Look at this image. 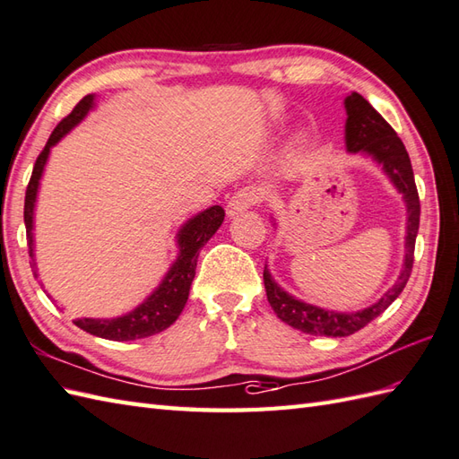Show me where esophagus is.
Instances as JSON below:
<instances>
[{
	"label": "esophagus",
	"instance_id": "esophagus-1",
	"mask_svg": "<svg viewBox=\"0 0 459 459\" xmlns=\"http://www.w3.org/2000/svg\"><path fill=\"white\" fill-rule=\"evenodd\" d=\"M260 201V195L255 194V189H250V187H244V189H238L237 194H234L229 204H227V212L230 217L238 215V212L242 211H248L250 207H254L255 204Z\"/></svg>",
	"mask_w": 459,
	"mask_h": 459
}]
</instances>
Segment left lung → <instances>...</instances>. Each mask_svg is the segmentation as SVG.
Listing matches in <instances>:
<instances>
[{
	"label": "left lung",
	"instance_id": "8db88e82",
	"mask_svg": "<svg viewBox=\"0 0 459 459\" xmlns=\"http://www.w3.org/2000/svg\"><path fill=\"white\" fill-rule=\"evenodd\" d=\"M346 105V146L350 152H366L376 160L385 169L393 184L401 191L404 201H407V254H404L403 272L397 283L381 297V299L364 311L358 313H334L325 311L315 305L303 303L295 299L290 293H285L281 287L272 280L268 270H264V285L265 295L273 308L285 325H290L301 333L315 336H350L358 333L379 316L385 308L397 299L401 291L407 285L412 262H414V240H417L419 221H420V199L417 184H414V174L411 166V158L403 141L393 131V126L383 119V117L371 108L369 101L361 98L359 93H351L344 101Z\"/></svg>",
	"mask_w": 459,
	"mask_h": 459
}]
</instances>
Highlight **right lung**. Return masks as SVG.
<instances>
[{
	"label": "right lung",
	"mask_w": 459,
	"mask_h": 459,
	"mask_svg": "<svg viewBox=\"0 0 459 459\" xmlns=\"http://www.w3.org/2000/svg\"><path fill=\"white\" fill-rule=\"evenodd\" d=\"M93 95H85V98L72 109L70 115L56 125V129L52 131L48 143L42 148L39 154L33 174H30L27 194H25V227H27V244L29 254L33 255V207L37 199V187L39 179L42 174V168L47 164V158L50 152V146H55L60 138L66 134L74 125H78L85 113L91 109ZM222 219H225V211L222 207L215 205L204 212H199L197 217L186 222V227L178 234L179 244V258L166 273L164 281L160 283L158 290L148 297V299L136 307L129 315L111 318V321H101V318H76L74 325L80 326L85 333L93 336L108 338V340H134V338H146L162 333L169 325L176 323L179 313L184 311L186 301L189 297L191 281L195 278V265L199 250L205 247V242L217 232L221 227ZM37 275V272H35Z\"/></svg>",
	"instance_id": "1"
}]
</instances>
